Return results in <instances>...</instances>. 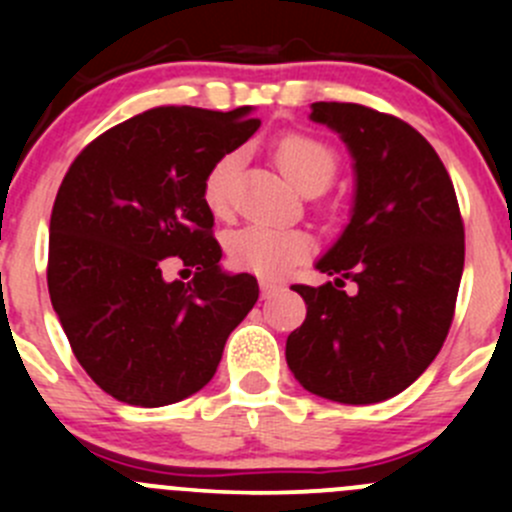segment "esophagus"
Masks as SVG:
<instances>
[{
	"label": "esophagus",
	"mask_w": 512,
	"mask_h": 512,
	"mask_svg": "<svg viewBox=\"0 0 512 512\" xmlns=\"http://www.w3.org/2000/svg\"><path fill=\"white\" fill-rule=\"evenodd\" d=\"M260 289H262V297H265V299H270L272 294H275L277 289H280V285H277V282H272V280H265V277H262V280H260Z\"/></svg>",
	"instance_id": "obj_1"
}]
</instances>
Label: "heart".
Here are the masks:
<instances>
[{"label":"heart","mask_w":512,"mask_h":512,"mask_svg":"<svg viewBox=\"0 0 512 512\" xmlns=\"http://www.w3.org/2000/svg\"><path fill=\"white\" fill-rule=\"evenodd\" d=\"M275 163L304 195L322 193L337 173V153L324 141L304 133H289L277 143ZM235 170L237 156L227 153L205 175L203 200L213 215H225L230 208ZM312 247V237L304 230L262 223L245 225L227 237V257L232 265L260 277H282L294 265L307 260Z\"/></svg>","instance_id":"1"}]
</instances>
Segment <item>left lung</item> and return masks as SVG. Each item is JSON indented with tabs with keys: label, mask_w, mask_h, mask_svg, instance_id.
Returning a JSON list of instances; mask_svg holds the SVG:
<instances>
[{
	"label": "left lung",
	"mask_w": 512,
	"mask_h": 512,
	"mask_svg": "<svg viewBox=\"0 0 512 512\" xmlns=\"http://www.w3.org/2000/svg\"><path fill=\"white\" fill-rule=\"evenodd\" d=\"M309 118L347 146L354 200L314 265L334 282L294 285L307 319L287 337V366L322 399L379 404L409 389L446 342L466 255L461 210L438 153L401 118L337 101L312 103Z\"/></svg>",
	"instance_id": "left-lung-1"
}]
</instances>
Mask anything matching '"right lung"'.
Here are the masks:
<instances>
[{"label":"right lung","instance_id":"right-lung-1","mask_svg":"<svg viewBox=\"0 0 512 512\" xmlns=\"http://www.w3.org/2000/svg\"><path fill=\"white\" fill-rule=\"evenodd\" d=\"M252 106H160L118 123L71 163L49 223V294L86 374L143 409L213 379L232 329L260 297L220 267L203 180L260 121ZM170 264L194 272L168 281Z\"/></svg>","mask_w":512,"mask_h":512}]
</instances>
